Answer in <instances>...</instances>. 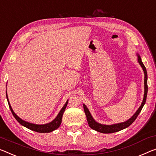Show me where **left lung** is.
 Wrapping results in <instances>:
<instances>
[{"label": "left lung", "mask_w": 156, "mask_h": 156, "mask_svg": "<svg viewBox=\"0 0 156 156\" xmlns=\"http://www.w3.org/2000/svg\"><path fill=\"white\" fill-rule=\"evenodd\" d=\"M137 55L138 62H139L140 66H142L143 71H144V98H143L142 104H141L140 108H138V110L136 111L135 113L129 119H128L124 122L115 123V124H111V125L101 124V123L96 122L92 116H91L90 110H88L87 106H86L85 104H83L84 111H85L86 117H87L88 124L90 126V127L91 128H92L93 130H94L97 132L102 133H112L118 132L119 131V130H122L123 129H124V128H128L129 126L131 125L132 123L134 122V121L136 119V118L137 117V116L141 112V110H142L143 106L146 103V100H147V92H148L147 71V69H146V67L144 65V64L142 62V60H141V57L140 56L139 54H137Z\"/></svg>", "instance_id": "obj_1"}]
</instances>
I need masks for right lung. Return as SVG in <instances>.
<instances>
[{
  "label": "right lung",
  "instance_id": "add662e5",
  "mask_svg": "<svg viewBox=\"0 0 156 156\" xmlns=\"http://www.w3.org/2000/svg\"><path fill=\"white\" fill-rule=\"evenodd\" d=\"M6 97H7V102H8V104H9V108H10V110L12 113V115H13V116L14 117V118L16 119L17 122L20 123L21 125L23 126L28 128V129L31 130H33V131L37 132V133H51L60 127L61 122H62V119L64 112H65V110L66 108V105H67L68 101H69V100L66 101V102L65 103V105L63 106L60 112H59L58 115H57V117L54 119L52 122L45 123V124H35V123L26 122V121L23 120L22 119L18 117V116H17L15 114V112H14V110H12L11 105H10V103H9V101L8 99V96H7V91H6Z\"/></svg>",
  "mask_w": 156,
  "mask_h": 156
}]
</instances>
